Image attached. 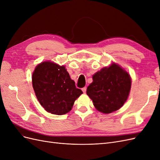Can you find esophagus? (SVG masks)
Here are the masks:
<instances>
[{
  "label": "esophagus",
  "instance_id": "1",
  "mask_svg": "<svg viewBox=\"0 0 160 160\" xmlns=\"http://www.w3.org/2000/svg\"><path fill=\"white\" fill-rule=\"evenodd\" d=\"M81 89H82V91H83V92L84 93H86V91H87V88H86V87H85V88H82Z\"/></svg>",
  "mask_w": 160,
  "mask_h": 160
}]
</instances>
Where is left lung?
<instances>
[{
  "instance_id": "left-lung-1",
  "label": "left lung",
  "mask_w": 160,
  "mask_h": 160,
  "mask_svg": "<svg viewBox=\"0 0 160 160\" xmlns=\"http://www.w3.org/2000/svg\"><path fill=\"white\" fill-rule=\"evenodd\" d=\"M132 86L130 75L122 67L112 62L93 75L87 94L95 109L110 113L120 109L126 102Z\"/></svg>"
}]
</instances>
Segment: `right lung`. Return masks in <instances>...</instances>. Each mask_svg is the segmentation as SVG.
I'll list each match as a JSON object with an SVG mask.
<instances>
[{
	"label": "right lung",
	"instance_id": "add662e5",
	"mask_svg": "<svg viewBox=\"0 0 160 160\" xmlns=\"http://www.w3.org/2000/svg\"><path fill=\"white\" fill-rule=\"evenodd\" d=\"M37 98L48 113L61 115L69 112L75 101L83 93L76 88L64 65L49 61L37 65L32 75Z\"/></svg>",
	"mask_w": 160,
	"mask_h": 160
}]
</instances>
